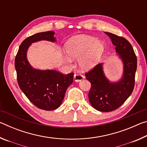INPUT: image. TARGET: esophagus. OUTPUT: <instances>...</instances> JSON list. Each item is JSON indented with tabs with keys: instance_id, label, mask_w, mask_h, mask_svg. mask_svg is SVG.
Returning a JSON list of instances; mask_svg holds the SVG:
<instances>
[{
	"instance_id": "34e87169",
	"label": "esophagus",
	"mask_w": 147,
	"mask_h": 147,
	"mask_svg": "<svg viewBox=\"0 0 147 147\" xmlns=\"http://www.w3.org/2000/svg\"><path fill=\"white\" fill-rule=\"evenodd\" d=\"M84 79V76L80 74H75L74 75V80L76 82H78Z\"/></svg>"
}]
</instances>
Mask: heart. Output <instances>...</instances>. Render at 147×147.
<instances>
[{
    "mask_svg": "<svg viewBox=\"0 0 147 147\" xmlns=\"http://www.w3.org/2000/svg\"><path fill=\"white\" fill-rule=\"evenodd\" d=\"M64 49L69 59H78L80 68L87 71L98 64L104 54L105 46L102 41L94 37L79 35L69 39L65 44Z\"/></svg>",
    "mask_w": 147,
    "mask_h": 147,
    "instance_id": "obj_1",
    "label": "heart"
}]
</instances>
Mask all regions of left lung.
I'll return each instance as SVG.
<instances>
[{
    "label": "left lung",
    "mask_w": 147,
    "mask_h": 147,
    "mask_svg": "<svg viewBox=\"0 0 147 147\" xmlns=\"http://www.w3.org/2000/svg\"><path fill=\"white\" fill-rule=\"evenodd\" d=\"M115 46V51L123 63L121 78L116 82L109 80L104 74V63H99L86 73L91 87L89 100L96 110L109 112L119 108L132 93L135 84L137 58L131 44L125 38L104 32Z\"/></svg>",
    "instance_id": "1"
}]
</instances>
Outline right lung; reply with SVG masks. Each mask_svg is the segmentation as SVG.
<instances>
[{
	"instance_id": "right-lung-1",
	"label": "right lung",
	"mask_w": 147,
	"mask_h": 147,
	"mask_svg": "<svg viewBox=\"0 0 147 147\" xmlns=\"http://www.w3.org/2000/svg\"><path fill=\"white\" fill-rule=\"evenodd\" d=\"M54 32H39L22 42L15 59L17 82L20 89L31 102L47 111L56 109L63 101L65 91L73 83L74 73L63 74L55 70H40L32 67L27 59L32 43L40 41L56 42Z\"/></svg>"
}]
</instances>
